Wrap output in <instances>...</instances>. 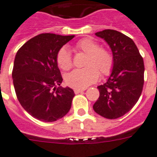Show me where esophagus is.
Here are the masks:
<instances>
[{"label":"esophagus","instance_id":"obj_1","mask_svg":"<svg viewBox=\"0 0 157 157\" xmlns=\"http://www.w3.org/2000/svg\"><path fill=\"white\" fill-rule=\"evenodd\" d=\"M85 89H74V93H76V94H78V93H83L84 91H85Z\"/></svg>","mask_w":157,"mask_h":157}]
</instances>
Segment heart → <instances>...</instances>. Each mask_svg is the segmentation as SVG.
Segmentation results:
<instances>
[{"label": "heart", "instance_id": "obj_1", "mask_svg": "<svg viewBox=\"0 0 157 157\" xmlns=\"http://www.w3.org/2000/svg\"><path fill=\"white\" fill-rule=\"evenodd\" d=\"M76 48L88 54L85 65L68 73L65 81L68 86L75 89H85L98 81L100 72L104 76H109L113 68V57L107 49L100 48L95 40L85 38L76 43ZM56 62L63 70H69L72 66L71 54L66 47H62L57 52Z\"/></svg>", "mask_w": 157, "mask_h": 157}]
</instances>
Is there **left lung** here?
<instances>
[{"label": "left lung", "mask_w": 157, "mask_h": 157, "mask_svg": "<svg viewBox=\"0 0 157 157\" xmlns=\"http://www.w3.org/2000/svg\"><path fill=\"white\" fill-rule=\"evenodd\" d=\"M95 34L111 48L113 68L107 82L97 87L100 97L93 109L105 118L117 119L129 112L141 95L144 60L133 40L124 34L113 29Z\"/></svg>", "instance_id": "obj_1"}]
</instances>
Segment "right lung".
<instances>
[{
  "instance_id": "right-lung-1",
  "label": "right lung",
  "mask_w": 157,
  "mask_h": 157,
  "mask_svg": "<svg viewBox=\"0 0 157 157\" xmlns=\"http://www.w3.org/2000/svg\"><path fill=\"white\" fill-rule=\"evenodd\" d=\"M73 37L40 34L16 54L12 76L17 97L24 109L39 121L53 122L70 110L75 93L68 87L60 86L63 79L56 55Z\"/></svg>"
}]
</instances>
